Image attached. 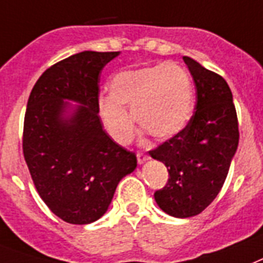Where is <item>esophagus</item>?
I'll return each instance as SVG.
<instances>
[{"mask_svg":"<svg viewBox=\"0 0 263 263\" xmlns=\"http://www.w3.org/2000/svg\"><path fill=\"white\" fill-rule=\"evenodd\" d=\"M136 157H138V163H139V165H142V163H144V162L150 159V157H148L147 154L142 153V151H138V153H136Z\"/></svg>","mask_w":263,"mask_h":263,"instance_id":"1","label":"esophagus"}]
</instances>
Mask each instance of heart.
<instances>
[{
    "mask_svg": "<svg viewBox=\"0 0 263 263\" xmlns=\"http://www.w3.org/2000/svg\"><path fill=\"white\" fill-rule=\"evenodd\" d=\"M110 98L100 102V112L113 138L127 143L134 136L132 109L138 125L154 139L180 134L191 120L193 89L186 70L176 63H159L117 74L109 85Z\"/></svg>",
    "mask_w": 263,
    "mask_h": 263,
    "instance_id": "1",
    "label": "heart"
}]
</instances>
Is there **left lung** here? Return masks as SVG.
<instances>
[{"instance_id":"left-lung-1","label":"left lung","mask_w":263,"mask_h":263,"mask_svg":"<svg viewBox=\"0 0 263 263\" xmlns=\"http://www.w3.org/2000/svg\"><path fill=\"white\" fill-rule=\"evenodd\" d=\"M183 62L196 86V112L180 134L148 151L168 170L167 183L154 193L155 201L174 217L196 216L216 198L239 143L228 83L192 58Z\"/></svg>"}]
</instances>
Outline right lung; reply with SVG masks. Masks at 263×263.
I'll use <instances>...</instances> for the list:
<instances>
[{"mask_svg": "<svg viewBox=\"0 0 263 263\" xmlns=\"http://www.w3.org/2000/svg\"><path fill=\"white\" fill-rule=\"evenodd\" d=\"M113 52L83 51L43 72L28 98L23 154L46 205L70 224H89L106 212L117 183L135 170V153L113 142L98 116L100 76ZM81 106L69 119L68 105Z\"/></svg>", "mask_w": 263, "mask_h": 263, "instance_id": "right-lung-1", "label": "right lung"}]
</instances>
